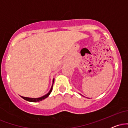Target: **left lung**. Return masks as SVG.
<instances>
[{"label":"left lung","mask_w":128,"mask_h":128,"mask_svg":"<svg viewBox=\"0 0 128 128\" xmlns=\"http://www.w3.org/2000/svg\"><path fill=\"white\" fill-rule=\"evenodd\" d=\"M80 95H82V94H80Z\"/></svg>","instance_id":"8db88e82"}]
</instances>
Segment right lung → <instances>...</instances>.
I'll list each match as a JSON object with an SVG mask.
<instances>
[{
  "instance_id": "1",
  "label": "right lung",
  "mask_w": 128,
  "mask_h": 128,
  "mask_svg": "<svg viewBox=\"0 0 128 128\" xmlns=\"http://www.w3.org/2000/svg\"><path fill=\"white\" fill-rule=\"evenodd\" d=\"M54 79H53V84H54ZM53 84H52V87H51V88H50V91L49 92H48V93H47L46 94H45L44 96H42V97H40V98H26V97H23V96H21V97H22V98H23V99L26 100H27V101H29V102H39V101H41V100H42L45 99L46 98H47L48 96H49L51 92H52V88H53Z\"/></svg>"
}]
</instances>
